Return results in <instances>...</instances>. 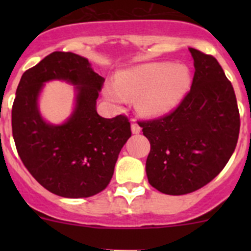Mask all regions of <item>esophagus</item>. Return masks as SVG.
I'll return each mask as SVG.
<instances>
[{
    "instance_id": "1",
    "label": "esophagus",
    "mask_w": 251,
    "mask_h": 251,
    "mask_svg": "<svg viewBox=\"0 0 251 251\" xmlns=\"http://www.w3.org/2000/svg\"><path fill=\"white\" fill-rule=\"evenodd\" d=\"M131 130H132V133H140L141 132V126L138 125L136 121H132V123H131Z\"/></svg>"
}]
</instances>
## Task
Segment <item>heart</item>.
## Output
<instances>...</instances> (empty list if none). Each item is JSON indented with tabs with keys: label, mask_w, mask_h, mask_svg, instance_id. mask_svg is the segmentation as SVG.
<instances>
[{
	"label": "heart",
	"mask_w": 251,
	"mask_h": 251,
	"mask_svg": "<svg viewBox=\"0 0 251 251\" xmlns=\"http://www.w3.org/2000/svg\"><path fill=\"white\" fill-rule=\"evenodd\" d=\"M186 67L171 63H147L125 70L115 85L105 86L110 102L121 104L126 98H137L136 108L144 116H156L174 109L189 87Z\"/></svg>",
	"instance_id": "obj_1"
}]
</instances>
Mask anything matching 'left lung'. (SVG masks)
<instances>
[{
  "mask_svg": "<svg viewBox=\"0 0 251 251\" xmlns=\"http://www.w3.org/2000/svg\"><path fill=\"white\" fill-rule=\"evenodd\" d=\"M194 60L191 90L174 110L138 121L151 143L146 171L159 192L188 194L215 178L238 142L239 110L233 86L216 58L189 48Z\"/></svg>",
  "mask_w": 251,
  "mask_h": 251,
  "instance_id": "8db88e82",
  "label": "left lung"
}]
</instances>
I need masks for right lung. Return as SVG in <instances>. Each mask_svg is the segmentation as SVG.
I'll return each mask as SVG.
<instances>
[{
	"mask_svg": "<svg viewBox=\"0 0 251 251\" xmlns=\"http://www.w3.org/2000/svg\"><path fill=\"white\" fill-rule=\"evenodd\" d=\"M65 79L78 86L77 108L65 124H46L37 109L43 82ZM104 78L86 58L53 52L23 74L12 107V133L23 164L50 193L87 198L107 188L119 153L131 137L127 116L98 115L96 100Z\"/></svg>",
	"mask_w": 251,
	"mask_h": 251,
	"instance_id": "obj_1",
	"label": "right lung"
}]
</instances>
